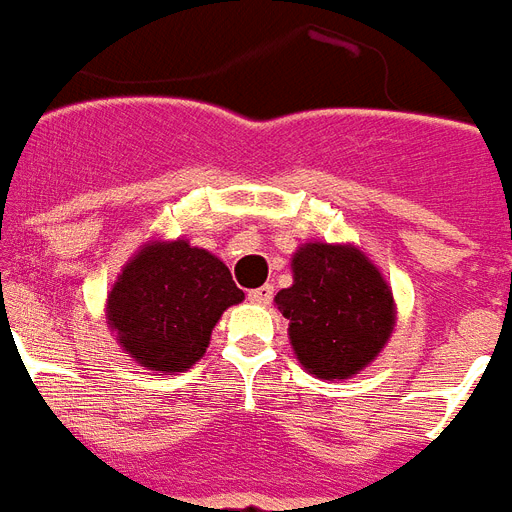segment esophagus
Instances as JSON below:
<instances>
[{
  "instance_id": "esophagus-1",
  "label": "esophagus",
  "mask_w": 512,
  "mask_h": 512,
  "mask_svg": "<svg viewBox=\"0 0 512 512\" xmlns=\"http://www.w3.org/2000/svg\"><path fill=\"white\" fill-rule=\"evenodd\" d=\"M270 299H273V286H257L249 292V302H255V305H270Z\"/></svg>"
}]
</instances>
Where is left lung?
<instances>
[{
  "instance_id": "1",
  "label": "left lung",
  "mask_w": 512,
  "mask_h": 512,
  "mask_svg": "<svg viewBox=\"0 0 512 512\" xmlns=\"http://www.w3.org/2000/svg\"><path fill=\"white\" fill-rule=\"evenodd\" d=\"M294 284L276 294L289 342L307 373L350 378L376 360L394 328L381 270L352 244L310 242L292 257Z\"/></svg>"
}]
</instances>
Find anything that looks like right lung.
<instances>
[{
    "label": "right lung",
    "instance_id": "add662e5",
    "mask_svg": "<svg viewBox=\"0 0 512 512\" xmlns=\"http://www.w3.org/2000/svg\"><path fill=\"white\" fill-rule=\"evenodd\" d=\"M244 292L231 270L186 239L149 242L107 294V323L120 347L149 371L184 373L205 355L223 310Z\"/></svg>",
    "mask_w": 512,
    "mask_h": 512
}]
</instances>
